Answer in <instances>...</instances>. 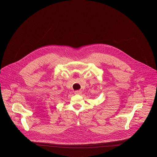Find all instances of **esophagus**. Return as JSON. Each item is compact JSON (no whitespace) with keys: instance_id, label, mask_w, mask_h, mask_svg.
<instances>
[{"instance_id":"34e87169","label":"esophagus","mask_w":157,"mask_h":157,"mask_svg":"<svg viewBox=\"0 0 157 157\" xmlns=\"http://www.w3.org/2000/svg\"><path fill=\"white\" fill-rule=\"evenodd\" d=\"M81 93H82L81 90H78V91H75V94H81Z\"/></svg>"}]
</instances>
